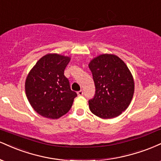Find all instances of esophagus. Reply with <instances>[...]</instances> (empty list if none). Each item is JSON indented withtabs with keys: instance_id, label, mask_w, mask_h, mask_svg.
Listing matches in <instances>:
<instances>
[{
	"instance_id": "obj_1",
	"label": "esophagus",
	"mask_w": 161,
	"mask_h": 161,
	"mask_svg": "<svg viewBox=\"0 0 161 161\" xmlns=\"http://www.w3.org/2000/svg\"><path fill=\"white\" fill-rule=\"evenodd\" d=\"M83 94H84V92H83V90H80V91L77 92V95H78V96H82Z\"/></svg>"
}]
</instances>
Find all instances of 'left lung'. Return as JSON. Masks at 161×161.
I'll return each mask as SVG.
<instances>
[{"label": "left lung", "instance_id": "left-lung-1", "mask_svg": "<svg viewBox=\"0 0 161 161\" xmlns=\"http://www.w3.org/2000/svg\"><path fill=\"white\" fill-rule=\"evenodd\" d=\"M96 92L89 100L92 114L103 119L116 118L127 108L134 93L133 75L123 60L113 54H102L89 64Z\"/></svg>", "mask_w": 161, "mask_h": 161}]
</instances>
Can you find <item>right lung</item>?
I'll return each instance as SVG.
<instances>
[{
	"instance_id": "right-lung-1",
	"label": "right lung",
	"mask_w": 161,
	"mask_h": 161,
	"mask_svg": "<svg viewBox=\"0 0 161 161\" xmlns=\"http://www.w3.org/2000/svg\"><path fill=\"white\" fill-rule=\"evenodd\" d=\"M70 57L56 53L45 55L28 73L25 93L34 110L47 118L57 119L71 109L77 96L64 75Z\"/></svg>"
}]
</instances>
